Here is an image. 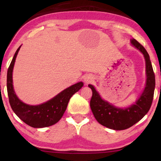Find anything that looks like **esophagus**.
<instances>
[{"label": "esophagus", "mask_w": 161, "mask_h": 161, "mask_svg": "<svg viewBox=\"0 0 161 161\" xmlns=\"http://www.w3.org/2000/svg\"><path fill=\"white\" fill-rule=\"evenodd\" d=\"M93 79H94V78L92 75H87L85 76L84 80L86 83H89V82H91V81L93 80Z\"/></svg>", "instance_id": "34e87169"}]
</instances>
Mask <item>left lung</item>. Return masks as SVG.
<instances>
[{"instance_id":"8db88e82","label":"left lung","mask_w":161,"mask_h":161,"mask_svg":"<svg viewBox=\"0 0 161 161\" xmlns=\"http://www.w3.org/2000/svg\"><path fill=\"white\" fill-rule=\"evenodd\" d=\"M131 43L144 54L146 61V86L135 104L125 109L118 108L102 100L93 86L89 85L92 91L90 107L96 120L103 126L116 130L129 128L142 119L149 111L153 100L155 78L149 56L145 48L135 39H132Z\"/></svg>"}]
</instances>
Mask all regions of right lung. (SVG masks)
<instances>
[{
  "instance_id": "add662e5",
  "label": "right lung",
  "mask_w": 161,
  "mask_h": 161,
  "mask_svg": "<svg viewBox=\"0 0 161 161\" xmlns=\"http://www.w3.org/2000/svg\"><path fill=\"white\" fill-rule=\"evenodd\" d=\"M20 47L13 57L7 71V92L10 105L15 114L25 124L35 128L49 127L58 122L67 109L72 96L83 86L82 82L77 83L59 93L51 100L39 105L25 104L17 98L13 89L12 71L15 58Z\"/></svg>"
}]
</instances>
